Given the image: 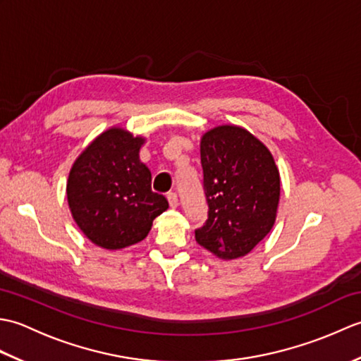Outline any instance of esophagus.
<instances>
[{"mask_svg":"<svg viewBox=\"0 0 361 361\" xmlns=\"http://www.w3.org/2000/svg\"><path fill=\"white\" fill-rule=\"evenodd\" d=\"M167 200H169V204H171L172 209H175L176 206H178V197H176L175 192L167 194Z\"/></svg>","mask_w":361,"mask_h":361,"instance_id":"1","label":"esophagus"}]
</instances>
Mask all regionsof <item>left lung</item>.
Listing matches in <instances>:
<instances>
[{"label": "left lung", "mask_w": 361, "mask_h": 361, "mask_svg": "<svg viewBox=\"0 0 361 361\" xmlns=\"http://www.w3.org/2000/svg\"><path fill=\"white\" fill-rule=\"evenodd\" d=\"M208 219L195 240L214 256H247L271 231L281 178L267 145L239 126H217L200 141Z\"/></svg>", "instance_id": "obj_1"}]
</instances>
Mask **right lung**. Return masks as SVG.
I'll return each mask as SVG.
<instances>
[{"label":"right lung","mask_w":361,"mask_h":361,"mask_svg":"<svg viewBox=\"0 0 361 361\" xmlns=\"http://www.w3.org/2000/svg\"><path fill=\"white\" fill-rule=\"evenodd\" d=\"M145 137L124 127L96 136L75 158L66 198L80 231L104 250H122L147 237L166 197L152 190V172L140 159Z\"/></svg>","instance_id":"right-lung-1"}]
</instances>
